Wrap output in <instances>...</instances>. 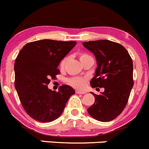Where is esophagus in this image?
Listing matches in <instances>:
<instances>
[{"label":"esophagus","mask_w":149,"mask_h":149,"mask_svg":"<svg viewBox=\"0 0 149 149\" xmlns=\"http://www.w3.org/2000/svg\"><path fill=\"white\" fill-rule=\"evenodd\" d=\"M76 93L77 94H85L86 93V91H79V90H76Z\"/></svg>","instance_id":"obj_1"}]
</instances>
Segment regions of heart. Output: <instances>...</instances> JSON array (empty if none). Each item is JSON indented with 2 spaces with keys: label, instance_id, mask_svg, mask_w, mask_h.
Instances as JSON below:
<instances>
[{
  "label": "heart",
  "instance_id": "heart-1",
  "mask_svg": "<svg viewBox=\"0 0 149 149\" xmlns=\"http://www.w3.org/2000/svg\"><path fill=\"white\" fill-rule=\"evenodd\" d=\"M88 56L87 54H82L80 55V60H82L84 58ZM67 60H68V58H64L61 61L60 63V67L61 68H63L65 66V63H66ZM68 84H69L71 86L76 88H83L86 84V79L84 77H73L68 79L67 81Z\"/></svg>",
  "mask_w": 149,
  "mask_h": 149
}]
</instances>
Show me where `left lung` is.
Returning <instances> with one entry per match:
<instances>
[{"mask_svg": "<svg viewBox=\"0 0 149 149\" xmlns=\"http://www.w3.org/2000/svg\"><path fill=\"white\" fill-rule=\"evenodd\" d=\"M83 46L94 54L98 65L91 86L104 88L100 95L91 93L95 102L88 113L99 121H110L127 104L134 86L132 59L122 45L109 40L84 42Z\"/></svg>", "mask_w": 149, "mask_h": 149, "instance_id": "1", "label": "left lung"}]
</instances>
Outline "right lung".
Masks as SVG:
<instances>
[{"label":"right lung","mask_w":149,"mask_h":149,"mask_svg":"<svg viewBox=\"0 0 149 149\" xmlns=\"http://www.w3.org/2000/svg\"><path fill=\"white\" fill-rule=\"evenodd\" d=\"M76 45V41L44 39L27 43L18 54L14 64L15 87L23 109L33 119L43 123L56 120L75 93L69 86L62 85L56 92L48 85L59 74V63Z\"/></svg>","instance_id":"obj_1"}]
</instances>
